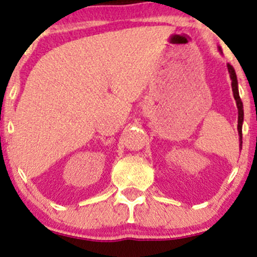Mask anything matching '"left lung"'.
I'll return each instance as SVG.
<instances>
[{"mask_svg": "<svg viewBox=\"0 0 257 257\" xmlns=\"http://www.w3.org/2000/svg\"><path fill=\"white\" fill-rule=\"evenodd\" d=\"M221 52V48H218ZM227 68H228V73L230 76V80H232V91H233V96H234L235 103H237V108H238V134H239V147L241 148V144H243V132H241V127H243V120H244V110H243V102H241L240 96H239V91H238V80H237V75H235L234 68L232 65L227 64Z\"/></svg>", "mask_w": 257, "mask_h": 257, "instance_id": "8db88e82", "label": "left lung"}]
</instances>
